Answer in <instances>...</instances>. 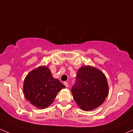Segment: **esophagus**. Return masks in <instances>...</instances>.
I'll return each mask as SVG.
<instances>
[{
    "label": "esophagus",
    "instance_id": "34e87169",
    "mask_svg": "<svg viewBox=\"0 0 133 133\" xmlns=\"http://www.w3.org/2000/svg\"><path fill=\"white\" fill-rule=\"evenodd\" d=\"M64 85H65L66 87H68V82H64Z\"/></svg>",
    "mask_w": 133,
    "mask_h": 133
}]
</instances>
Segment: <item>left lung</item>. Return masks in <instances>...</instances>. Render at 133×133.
Masks as SVG:
<instances>
[{"mask_svg":"<svg viewBox=\"0 0 133 133\" xmlns=\"http://www.w3.org/2000/svg\"><path fill=\"white\" fill-rule=\"evenodd\" d=\"M71 92L74 100L82 110L95 109L103 103L108 96L106 77L95 68L82 67L78 70Z\"/></svg>","mask_w":133,"mask_h":133,"instance_id":"8db88e82","label":"left lung"}]
</instances>
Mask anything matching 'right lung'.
Segmentation results:
<instances>
[{"label":"right lung","mask_w":133,"mask_h":133,"mask_svg":"<svg viewBox=\"0 0 133 133\" xmlns=\"http://www.w3.org/2000/svg\"><path fill=\"white\" fill-rule=\"evenodd\" d=\"M65 87L54 79L49 68L41 66L27 75L23 84L25 98L38 108H47L52 103L57 94Z\"/></svg>","instance_id":"add662e5"}]
</instances>
